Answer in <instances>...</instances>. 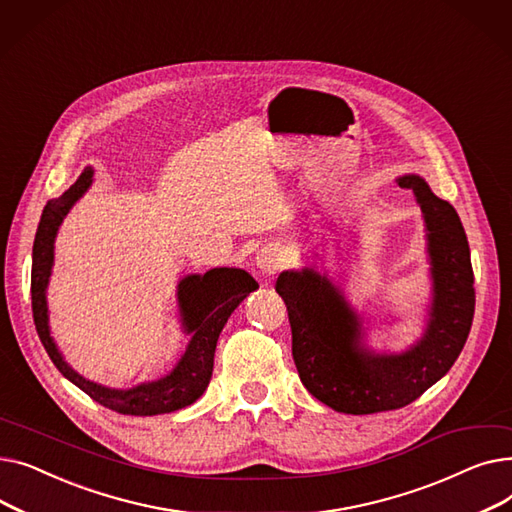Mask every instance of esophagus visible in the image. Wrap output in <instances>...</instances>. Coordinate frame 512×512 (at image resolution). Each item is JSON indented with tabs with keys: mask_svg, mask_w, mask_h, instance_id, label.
Here are the masks:
<instances>
[{
	"mask_svg": "<svg viewBox=\"0 0 512 512\" xmlns=\"http://www.w3.org/2000/svg\"><path fill=\"white\" fill-rule=\"evenodd\" d=\"M282 263H284V251L278 245L263 247L257 253V257H255V265H257V270L261 274H274V272H278L280 267H282Z\"/></svg>",
	"mask_w": 512,
	"mask_h": 512,
	"instance_id": "34e87169",
	"label": "esophagus"
}]
</instances>
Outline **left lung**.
Listing matches in <instances>:
<instances>
[{"instance_id":"obj_1","label":"left lung","mask_w":512,"mask_h":512,"mask_svg":"<svg viewBox=\"0 0 512 512\" xmlns=\"http://www.w3.org/2000/svg\"><path fill=\"white\" fill-rule=\"evenodd\" d=\"M398 184L411 188L423 211L434 278L432 319L411 351L367 353L359 344V317L326 276L313 270L282 272L276 282L288 309L292 359L303 386L324 405L348 415L411 405L459 359L473 324V267L459 215L429 191L423 178L402 176Z\"/></svg>"}]
</instances>
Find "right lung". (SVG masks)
<instances>
[{
  "mask_svg": "<svg viewBox=\"0 0 512 512\" xmlns=\"http://www.w3.org/2000/svg\"><path fill=\"white\" fill-rule=\"evenodd\" d=\"M91 184V170H85L68 191L51 199L41 215L33 245V270H31V297H33V319L37 334L45 346L49 359L60 369L64 378L89 394L105 409L122 415H161L184 409L205 392L213 371L215 344L226 326L232 311L247 299V294L257 288V282L245 270L232 267H215L203 276H186L178 284V305L182 315L184 332L191 334L186 353L174 367V371L157 382L141 384L132 390H112L93 382H87L62 359L58 346L53 344L47 326V301L45 290L53 265V240L66 213L83 197Z\"/></svg>",
  "mask_w": 512,
  "mask_h": 512,
  "instance_id": "right-lung-1",
  "label": "right lung"
}]
</instances>
